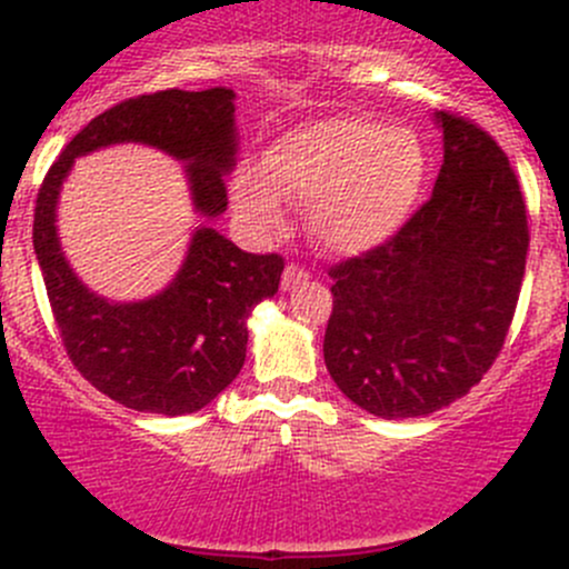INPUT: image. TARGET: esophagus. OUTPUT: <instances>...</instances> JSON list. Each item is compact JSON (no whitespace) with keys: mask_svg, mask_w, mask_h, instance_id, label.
Instances as JSON below:
<instances>
[{"mask_svg":"<svg viewBox=\"0 0 569 569\" xmlns=\"http://www.w3.org/2000/svg\"><path fill=\"white\" fill-rule=\"evenodd\" d=\"M309 279L307 268L296 266V262H287L284 273H282V290H296L298 284H303Z\"/></svg>","mask_w":569,"mask_h":569,"instance_id":"esophagus-1","label":"esophagus"}]
</instances>
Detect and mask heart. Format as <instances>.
Masks as SVG:
<instances>
[{
	"label": "heart",
	"mask_w": 569,
	"mask_h": 569,
	"mask_svg": "<svg viewBox=\"0 0 569 569\" xmlns=\"http://www.w3.org/2000/svg\"><path fill=\"white\" fill-rule=\"evenodd\" d=\"M425 178L427 153L413 131L339 114L287 131L262 167L243 163L232 178V204L254 232L282 224V199L307 204L315 241L361 254L400 230Z\"/></svg>",
	"instance_id": "b5f03b06"
}]
</instances>
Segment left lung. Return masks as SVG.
Listing matches in <instances>:
<instances>
[{"label":"left lung","instance_id":"1","mask_svg":"<svg viewBox=\"0 0 569 569\" xmlns=\"http://www.w3.org/2000/svg\"><path fill=\"white\" fill-rule=\"evenodd\" d=\"M436 120L443 163L432 197L389 241L328 271L326 367L380 419L468 395L503 348L523 284L529 219L507 153L468 117Z\"/></svg>","mask_w":569,"mask_h":569}]
</instances>
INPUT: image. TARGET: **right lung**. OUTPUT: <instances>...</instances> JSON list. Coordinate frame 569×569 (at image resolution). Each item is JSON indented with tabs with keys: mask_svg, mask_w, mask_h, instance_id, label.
<instances>
[{
	"mask_svg": "<svg viewBox=\"0 0 569 569\" xmlns=\"http://www.w3.org/2000/svg\"><path fill=\"white\" fill-rule=\"evenodd\" d=\"M236 92L161 90L117 103L66 144L38 191L32 243L54 323L73 367L98 391L142 413H194L241 372L251 309L279 290L284 260L249 254L199 227L167 290L114 303L79 282L57 238V199L79 156L142 142L186 161L191 202L204 219L227 210L224 174L236 167Z\"/></svg>",
	"mask_w": 569,
	"mask_h": 569,
	"instance_id": "1",
	"label": "right lung"
}]
</instances>
